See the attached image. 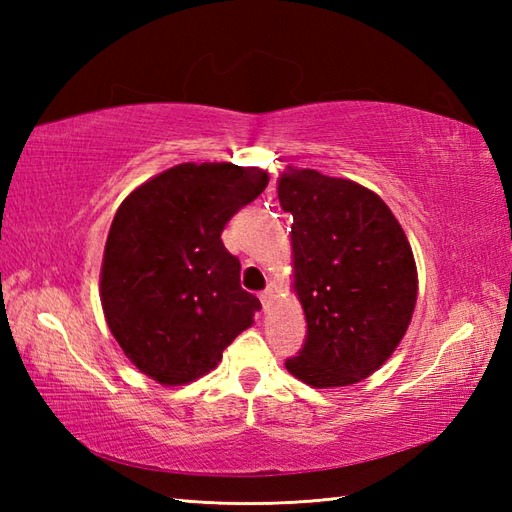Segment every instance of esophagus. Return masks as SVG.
I'll return each instance as SVG.
<instances>
[{
  "label": "esophagus",
  "mask_w": 512,
  "mask_h": 512,
  "mask_svg": "<svg viewBox=\"0 0 512 512\" xmlns=\"http://www.w3.org/2000/svg\"><path fill=\"white\" fill-rule=\"evenodd\" d=\"M259 301H262V306H264V310L270 306V301H273V286H268L262 295H259Z\"/></svg>",
  "instance_id": "34e87169"
}]
</instances>
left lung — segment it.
<instances>
[{"instance_id": "obj_1", "label": "left lung", "mask_w": 512, "mask_h": 512, "mask_svg": "<svg viewBox=\"0 0 512 512\" xmlns=\"http://www.w3.org/2000/svg\"><path fill=\"white\" fill-rule=\"evenodd\" d=\"M292 215L295 288L308 334L286 369L312 387H345L383 365L418 295L411 246L376 193L314 169L279 178Z\"/></svg>"}]
</instances>
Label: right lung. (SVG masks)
<instances>
[{
    "instance_id": "add662e5",
    "label": "right lung",
    "mask_w": 512,
    "mask_h": 512,
    "mask_svg": "<svg viewBox=\"0 0 512 512\" xmlns=\"http://www.w3.org/2000/svg\"><path fill=\"white\" fill-rule=\"evenodd\" d=\"M268 173L231 162H184L123 200L107 235L101 303L140 372L184 385L220 363L262 303L239 286L226 222L266 189Z\"/></svg>"
}]
</instances>
